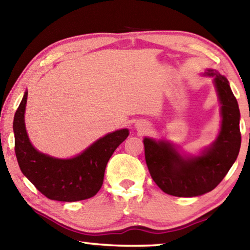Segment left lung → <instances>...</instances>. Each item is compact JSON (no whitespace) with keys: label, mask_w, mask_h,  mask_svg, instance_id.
Instances as JSON below:
<instances>
[{"label":"left lung","mask_w":250,"mask_h":250,"mask_svg":"<svg viewBox=\"0 0 250 250\" xmlns=\"http://www.w3.org/2000/svg\"><path fill=\"white\" fill-rule=\"evenodd\" d=\"M222 108V128L209 149L195 158L184 159L170 143L145 138L146 162L151 177L164 193L179 197L198 196L221 183L237 159L242 143L240 113L228 80L213 69Z\"/></svg>","instance_id":"8db88e82"}]
</instances>
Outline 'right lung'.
I'll return each mask as SVG.
<instances>
[{
    "label": "right lung",
    "mask_w": 250,
    "mask_h": 250,
    "mask_svg": "<svg viewBox=\"0 0 250 250\" xmlns=\"http://www.w3.org/2000/svg\"><path fill=\"white\" fill-rule=\"evenodd\" d=\"M27 92L16 110L13 130L15 154L23 174L49 200L77 202L95 196L104 183V170L115 150L129 135L126 129L104 135L82 154L61 160L34 149L25 130Z\"/></svg>",
    "instance_id": "1"
}]
</instances>
